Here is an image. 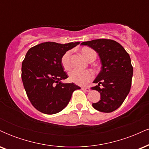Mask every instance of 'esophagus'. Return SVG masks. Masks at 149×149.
Masks as SVG:
<instances>
[{
    "instance_id": "esophagus-1",
    "label": "esophagus",
    "mask_w": 149,
    "mask_h": 149,
    "mask_svg": "<svg viewBox=\"0 0 149 149\" xmlns=\"http://www.w3.org/2000/svg\"><path fill=\"white\" fill-rule=\"evenodd\" d=\"M82 90H83L84 91H86V92L90 91V88H88V87H83V88H82Z\"/></svg>"
}]
</instances>
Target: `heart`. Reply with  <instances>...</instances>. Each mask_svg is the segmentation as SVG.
Instances as JSON below:
<instances>
[{"label": "heart", "mask_w": 149, "mask_h": 149, "mask_svg": "<svg viewBox=\"0 0 149 149\" xmlns=\"http://www.w3.org/2000/svg\"><path fill=\"white\" fill-rule=\"evenodd\" d=\"M81 54L88 61H92L97 57V52L90 47H83L80 49ZM61 65L65 70L71 69V52L68 51L61 57ZM93 78V73L89 70L80 71L74 69L69 73V80L79 85H84L89 83Z\"/></svg>", "instance_id": "obj_1"}]
</instances>
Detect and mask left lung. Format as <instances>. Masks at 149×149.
<instances>
[{
	"mask_svg": "<svg viewBox=\"0 0 149 149\" xmlns=\"http://www.w3.org/2000/svg\"><path fill=\"white\" fill-rule=\"evenodd\" d=\"M81 45L95 49L102 65L93 82L98 85L92 88L100 92L101 98L92 104V107L101 112L114 111L123 103L130 90L133 67L129 54L120 44L110 39L92 40L83 42Z\"/></svg>",
	"mask_w": 149,
	"mask_h": 149,
	"instance_id": "obj_1",
	"label": "left lung"
}]
</instances>
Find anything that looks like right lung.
I'll return each instance as SVG.
<instances>
[{
    "instance_id": "right-lung-1",
    "label": "right lung",
    "mask_w": 149,
    "mask_h": 149,
    "mask_svg": "<svg viewBox=\"0 0 149 149\" xmlns=\"http://www.w3.org/2000/svg\"><path fill=\"white\" fill-rule=\"evenodd\" d=\"M79 42L66 44L45 42L31 47L22 65V80L32 105L45 114L60 112L69 104L73 91L80 88L74 83H62L67 78L61 57Z\"/></svg>"
}]
</instances>
